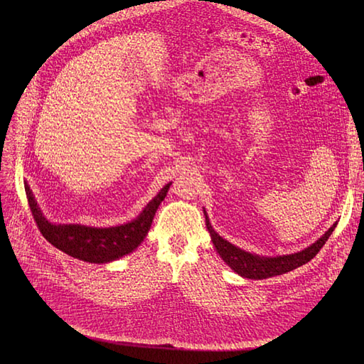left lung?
Masks as SVG:
<instances>
[{
    "instance_id": "1",
    "label": "left lung",
    "mask_w": 364,
    "mask_h": 364,
    "mask_svg": "<svg viewBox=\"0 0 364 364\" xmlns=\"http://www.w3.org/2000/svg\"><path fill=\"white\" fill-rule=\"evenodd\" d=\"M205 220H206L208 232H209V235H211L213 243L215 246L217 252L220 254V257L228 264V267H230L232 270H235L242 277L255 279V280L280 276V274H284V273L298 269V267H301L304 264H307L318 254V251L321 250L323 245L326 243V240L331 237L332 232L336 227V223H335L316 243H313L311 246L307 247V250H304L301 252H296L292 255L276 257V258H264V257H258V255H254L250 252H245L240 250V247L232 245L230 242H227L214 230L206 214H205Z\"/></svg>"
}]
</instances>
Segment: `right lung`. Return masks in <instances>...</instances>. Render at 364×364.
Wrapping results in <instances>:
<instances>
[{"instance_id":"obj_1","label":"right lung","mask_w":364,"mask_h":364,"mask_svg":"<svg viewBox=\"0 0 364 364\" xmlns=\"http://www.w3.org/2000/svg\"><path fill=\"white\" fill-rule=\"evenodd\" d=\"M168 188L169 184H166L161 192L153 198V200L147 203V206L143 209V213L134 221L118 227L97 228L80 224L48 223L43 217L40 208L36 206L31 188L28 187V184L25 186L31 213L38 228H40L41 235L53 246H55L57 250L63 251L65 254L95 264H103L118 259L136 250L146 237L156 209L168 193Z\"/></svg>"}]
</instances>
